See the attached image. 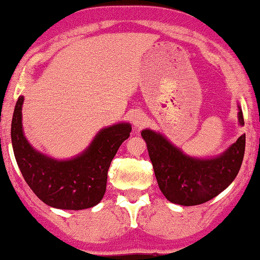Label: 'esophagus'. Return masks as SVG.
<instances>
[{"mask_svg":"<svg viewBox=\"0 0 260 260\" xmlns=\"http://www.w3.org/2000/svg\"><path fill=\"white\" fill-rule=\"evenodd\" d=\"M133 125L136 130L144 129V127L148 125V117H146L143 112H138V114H135V116H134Z\"/></svg>","mask_w":260,"mask_h":260,"instance_id":"1","label":"esophagus"}]
</instances>
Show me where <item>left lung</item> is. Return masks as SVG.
I'll list each match as a JSON object with an SVG mask.
<instances>
[{
	"label": "left lung",
	"mask_w": 260,
	"mask_h": 260,
	"mask_svg": "<svg viewBox=\"0 0 260 260\" xmlns=\"http://www.w3.org/2000/svg\"><path fill=\"white\" fill-rule=\"evenodd\" d=\"M238 121L244 125L243 112L238 106ZM141 136L148 146L157 184L168 200L174 204L191 207L209 202L233 183L242 167L245 135L220 155L194 157L184 154L162 134L145 129Z\"/></svg>",
	"instance_id": "1"
}]
</instances>
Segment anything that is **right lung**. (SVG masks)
Instances as JSON below:
<instances>
[{"mask_svg": "<svg viewBox=\"0 0 260 260\" xmlns=\"http://www.w3.org/2000/svg\"><path fill=\"white\" fill-rule=\"evenodd\" d=\"M20 96L13 111L11 140L21 174L32 191L49 207L81 210L95 207L106 191L108 171L120 145L130 136L129 122L104 127L81 154L58 160L36 150L26 139L22 127Z\"/></svg>", "mask_w": 260, "mask_h": 260, "instance_id": "obj_1", "label": "right lung"}]
</instances>
